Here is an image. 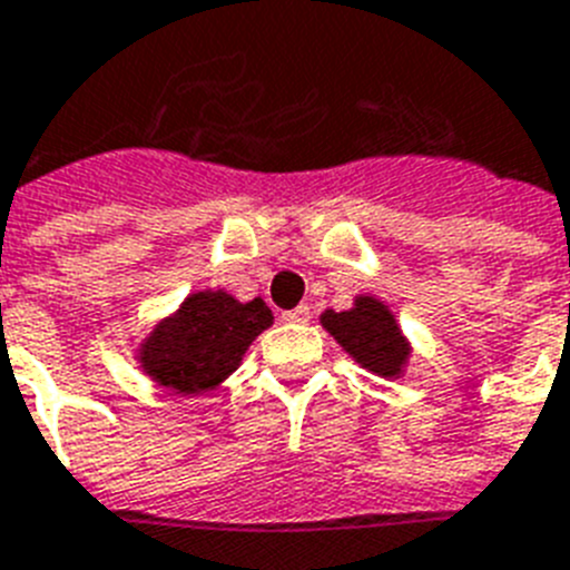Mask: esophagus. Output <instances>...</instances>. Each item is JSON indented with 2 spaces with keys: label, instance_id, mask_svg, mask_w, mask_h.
Returning <instances> with one entry per match:
<instances>
[{
  "label": "esophagus",
  "instance_id": "1",
  "mask_svg": "<svg viewBox=\"0 0 570 570\" xmlns=\"http://www.w3.org/2000/svg\"><path fill=\"white\" fill-rule=\"evenodd\" d=\"M308 317H312L308 305H296L291 312H282V320H285V323H308Z\"/></svg>",
  "mask_w": 570,
  "mask_h": 570
}]
</instances>
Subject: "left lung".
Here are the masks:
<instances>
[{
  "label": "left lung",
  "instance_id": "8db88e82",
  "mask_svg": "<svg viewBox=\"0 0 570 570\" xmlns=\"http://www.w3.org/2000/svg\"><path fill=\"white\" fill-rule=\"evenodd\" d=\"M320 323L364 370L384 379L402 375L411 346L393 312L375 296H358L350 312H326Z\"/></svg>",
  "mask_w": 570,
  "mask_h": 570
}]
</instances>
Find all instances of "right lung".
I'll return each mask as SVG.
<instances>
[{
    "label": "right lung",
    "mask_w": 570,
    "mask_h": 570,
    "mask_svg": "<svg viewBox=\"0 0 570 570\" xmlns=\"http://www.w3.org/2000/svg\"><path fill=\"white\" fill-rule=\"evenodd\" d=\"M271 323L274 314L258 296L238 303L224 291H197L150 332L139 364L174 393H206L238 370L247 346Z\"/></svg>",
    "instance_id": "right-lung-1"
}]
</instances>
